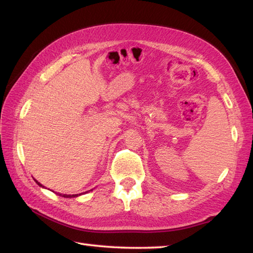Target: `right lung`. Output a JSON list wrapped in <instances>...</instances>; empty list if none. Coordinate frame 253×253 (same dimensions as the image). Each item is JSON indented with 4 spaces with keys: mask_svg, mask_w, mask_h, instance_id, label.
Wrapping results in <instances>:
<instances>
[{
    "mask_svg": "<svg viewBox=\"0 0 253 253\" xmlns=\"http://www.w3.org/2000/svg\"><path fill=\"white\" fill-rule=\"evenodd\" d=\"M35 181H36V180H35ZM36 183H37V184L39 185V186H42V184H41V183H39L38 181H36ZM43 187V186H42ZM92 191V190H91ZM86 193V192H85ZM58 194L59 195H60V196H62V197H69V199H71V197H77V196H79V194H72V195H67V194H60V193H58ZM81 195V194H80Z\"/></svg>",
    "mask_w": 253,
    "mask_h": 253,
    "instance_id": "right-lung-1",
    "label": "right lung"
}]
</instances>
